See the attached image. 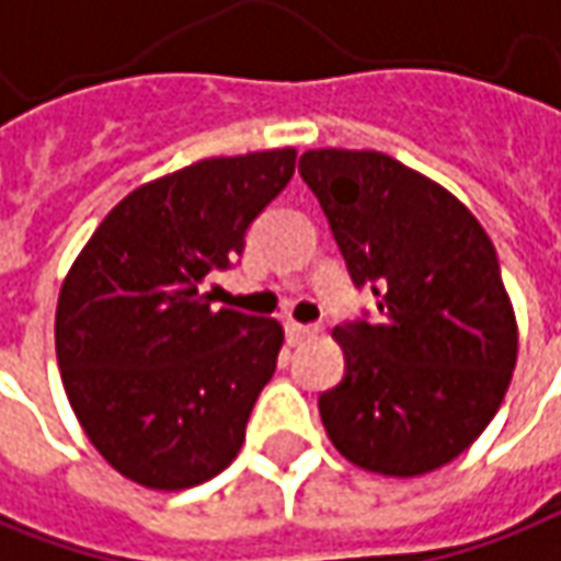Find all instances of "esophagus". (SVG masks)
<instances>
[{"mask_svg":"<svg viewBox=\"0 0 561 561\" xmlns=\"http://www.w3.org/2000/svg\"><path fill=\"white\" fill-rule=\"evenodd\" d=\"M310 334H316L312 325H300V322H285V341L291 346H297L300 341H307Z\"/></svg>","mask_w":561,"mask_h":561,"instance_id":"obj_1","label":"esophagus"}]
</instances>
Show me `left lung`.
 <instances>
[{"instance_id": "obj_1", "label": "left lung", "mask_w": 561, "mask_h": 561, "mask_svg": "<svg viewBox=\"0 0 561 561\" xmlns=\"http://www.w3.org/2000/svg\"><path fill=\"white\" fill-rule=\"evenodd\" d=\"M300 178L329 217L368 310L334 329L344 377L319 396L334 448L383 476L463 455L516 368V316L479 220L424 174L375 150H307Z\"/></svg>"}]
</instances>
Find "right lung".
<instances>
[{
  "label": "right lung",
  "instance_id": "1",
  "mask_svg": "<svg viewBox=\"0 0 561 561\" xmlns=\"http://www.w3.org/2000/svg\"><path fill=\"white\" fill-rule=\"evenodd\" d=\"M297 152H245L137 186L76 257L57 300L64 390L94 448L147 489L227 470L276 371V319L211 307L245 232L295 174Z\"/></svg>",
  "mask_w": 561,
  "mask_h": 561
}]
</instances>
